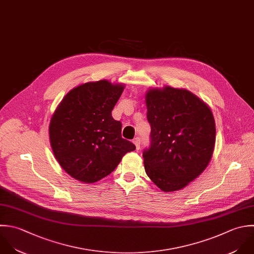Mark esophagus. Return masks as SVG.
Here are the masks:
<instances>
[{
  "mask_svg": "<svg viewBox=\"0 0 254 254\" xmlns=\"http://www.w3.org/2000/svg\"><path fill=\"white\" fill-rule=\"evenodd\" d=\"M133 143L135 144L136 150H139V148H140V139H139V137H135L133 139Z\"/></svg>",
  "mask_w": 254,
  "mask_h": 254,
  "instance_id": "1",
  "label": "esophagus"
}]
</instances>
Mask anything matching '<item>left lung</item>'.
<instances>
[{"instance_id": "8db88e82", "label": "left lung", "mask_w": 254, "mask_h": 254, "mask_svg": "<svg viewBox=\"0 0 254 254\" xmlns=\"http://www.w3.org/2000/svg\"><path fill=\"white\" fill-rule=\"evenodd\" d=\"M150 145L142 153L144 169L162 191L180 190L208 166L216 127L210 108L188 90L151 89L145 97Z\"/></svg>"}]
</instances>
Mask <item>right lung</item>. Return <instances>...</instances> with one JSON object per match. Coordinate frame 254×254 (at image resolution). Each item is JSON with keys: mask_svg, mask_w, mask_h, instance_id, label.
Returning a JSON list of instances; mask_svg holds the SVG:
<instances>
[{"mask_svg": "<svg viewBox=\"0 0 254 254\" xmlns=\"http://www.w3.org/2000/svg\"><path fill=\"white\" fill-rule=\"evenodd\" d=\"M124 88L107 80L85 83L71 90L53 114L49 125L52 151L73 178L97 182L135 149L122 137V123L112 117Z\"/></svg>", "mask_w": 254, "mask_h": 254, "instance_id": "add662e5", "label": "right lung"}]
</instances>
